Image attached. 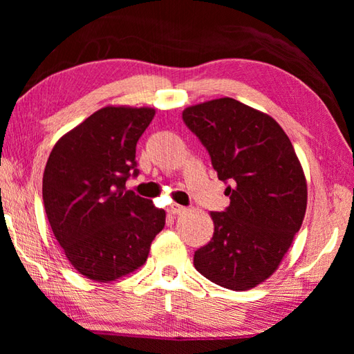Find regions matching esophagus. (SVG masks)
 Returning a JSON list of instances; mask_svg holds the SVG:
<instances>
[{
	"instance_id": "obj_1",
	"label": "esophagus",
	"mask_w": 354,
	"mask_h": 354,
	"mask_svg": "<svg viewBox=\"0 0 354 354\" xmlns=\"http://www.w3.org/2000/svg\"><path fill=\"white\" fill-rule=\"evenodd\" d=\"M167 212H169V214H173V216L181 214V213L185 212V207L179 205V204H171V205L167 207Z\"/></svg>"
}]
</instances>
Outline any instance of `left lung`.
I'll use <instances>...</instances> for the list:
<instances>
[{"label": "left lung", "instance_id": "8db88e82", "mask_svg": "<svg viewBox=\"0 0 354 354\" xmlns=\"http://www.w3.org/2000/svg\"><path fill=\"white\" fill-rule=\"evenodd\" d=\"M183 120L230 196L223 212L212 213L214 234L194 252V268L222 288L251 289L274 274L301 228V164L272 117L230 97L187 108Z\"/></svg>", "mask_w": 354, "mask_h": 354}]
</instances>
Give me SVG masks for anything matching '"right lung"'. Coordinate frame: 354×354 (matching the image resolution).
<instances>
[{
    "label": "right lung",
    "mask_w": 354,
    "mask_h": 354,
    "mask_svg": "<svg viewBox=\"0 0 354 354\" xmlns=\"http://www.w3.org/2000/svg\"><path fill=\"white\" fill-rule=\"evenodd\" d=\"M150 108L106 106L56 142L42 179V199L59 245L82 275L114 281L146 261L165 212L126 190L137 178V141Z\"/></svg>",
    "instance_id": "1"
}]
</instances>
